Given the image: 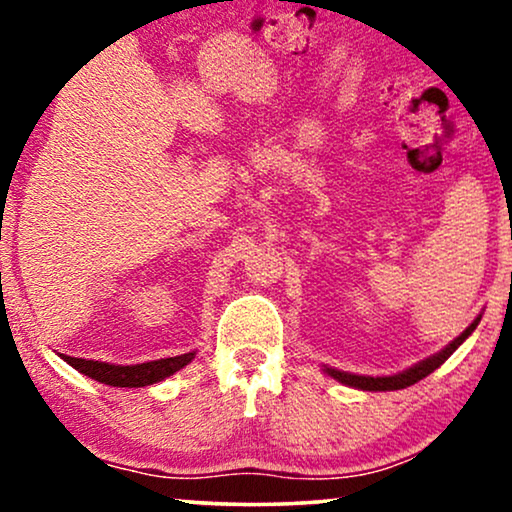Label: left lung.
I'll return each mask as SVG.
<instances>
[{"instance_id":"obj_1","label":"left lung","mask_w":512,"mask_h":512,"mask_svg":"<svg viewBox=\"0 0 512 512\" xmlns=\"http://www.w3.org/2000/svg\"><path fill=\"white\" fill-rule=\"evenodd\" d=\"M480 324V317L473 321L471 326L466 328L464 333L459 335V338H454L450 345L445 349H440L438 354L429 356V359L415 363V366L403 370V373L398 375H389V377H370V375H354V373H345V370H335V368H324V373H328L333 377V380H338L342 384H347V387H356V389H363V391H394V389H405L410 387V384H415L419 380H424L426 375H431L433 370L443 366V363L450 359L454 349H457L461 342H464L468 335L475 331V326Z\"/></svg>"}]
</instances>
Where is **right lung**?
Returning <instances> with one entry per match:
<instances>
[{
    "mask_svg": "<svg viewBox=\"0 0 512 512\" xmlns=\"http://www.w3.org/2000/svg\"><path fill=\"white\" fill-rule=\"evenodd\" d=\"M69 366L79 370V373L93 377V380L109 384V387H149L165 377H170L188 366L195 359V352L170 356V359H158V361H146L135 363V366H114V363L104 361H88V359H74V356L60 354Z\"/></svg>",
    "mask_w": 512,
    "mask_h": 512,
    "instance_id": "1",
    "label": "right lung"
}]
</instances>
